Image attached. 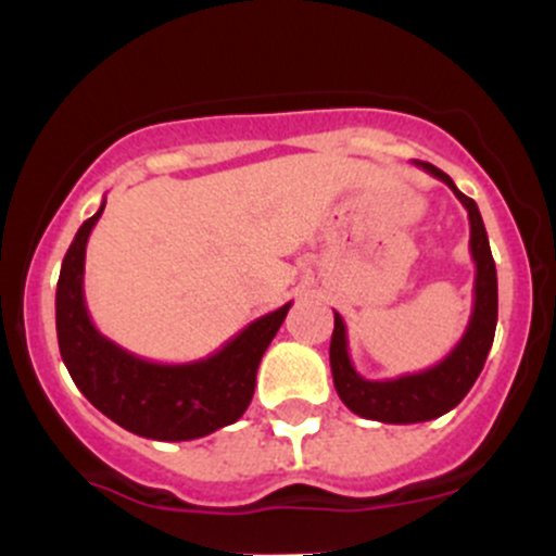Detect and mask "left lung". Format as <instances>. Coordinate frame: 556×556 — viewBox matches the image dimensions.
I'll use <instances>...</instances> for the list:
<instances>
[{
    "label": "left lung",
    "mask_w": 556,
    "mask_h": 556,
    "mask_svg": "<svg viewBox=\"0 0 556 556\" xmlns=\"http://www.w3.org/2000/svg\"><path fill=\"white\" fill-rule=\"evenodd\" d=\"M416 167L429 172L431 177L450 185L457 201L468 208L470 219V256L476 264L473 282V311L460 342L437 366L418 374H405L397 379L368 381L355 371L348 353V329L340 314H334V331H331L329 363L334 376V389L340 400L355 416L381 424H424L439 418L460 405V400L476 384L483 363L494 342L496 331V266L491 256L486 227L473 198L457 190L450 175L437 169L429 162H416Z\"/></svg>",
    "instance_id": "8db88e82"
}]
</instances>
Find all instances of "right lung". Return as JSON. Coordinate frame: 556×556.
I'll list each match as a JSON object with an SVG mask.
<instances>
[{"label":"right lung","mask_w":556,"mask_h":556,"mask_svg":"<svg viewBox=\"0 0 556 556\" xmlns=\"http://www.w3.org/2000/svg\"><path fill=\"white\" fill-rule=\"evenodd\" d=\"M104 206L80 225L56 282V340L75 387L117 426L159 442H188L235 424L251 405L258 363L292 303L251 321L201 361L154 363L127 353L93 327L83 295L88 235Z\"/></svg>","instance_id":"obj_1"}]
</instances>
